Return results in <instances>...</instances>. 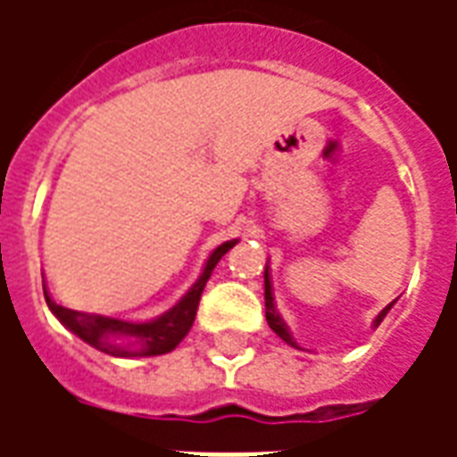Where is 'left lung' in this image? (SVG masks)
<instances>
[{
    "label": "left lung",
    "instance_id": "1",
    "mask_svg": "<svg viewBox=\"0 0 457 457\" xmlns=\"http://www.w3.org/2000/svg\"><path fill=\"white\" fill-rule=\"evenodd\" d=\"M264 306H267V323H269V328H271V330H274V333H277V336L281 337L284 343H288V345H291V347H298L296 340H294V336L288 333V326H287V323H284V318L278 316L277 306H274V294H271V281H269V264H267V269H264ZM389 308H392V303L384 308L379 316L374 318V326H379V323H382L384 316L389 313Z\"/></svg>",
    "mask_w": 457,
    "mask_h": 457
}]
</instances>
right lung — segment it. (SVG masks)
<instances>
[{
  "label": "right lung",
  "instance_id": "1",
  "mask_svg": "<svg viewBox=\"0 0 457 457\" xmlns=\"http://www.w3.org/2000/svg\"><path fill=\"white\" fill-rule=\"evenodd\" d=\"M237 245V239H229L225 245H220L205 262V269L198 277V281L186 291V296L180 298L179 303L169 308L166 313H161L154 320H121V318L97 316V313H80L73 308L58 306L54 298L46 294V303L51 308L61 323H63L71 333L93 345L100 353L112 354V357H154V354L170 353L176 345L188 336L190 326L198 313L200 294L208 284L212 269L220 259L228 254L229 249Z\"/></svg>",
  "mask_w": 457,
  "mask_h": 457
}]
</instances>
